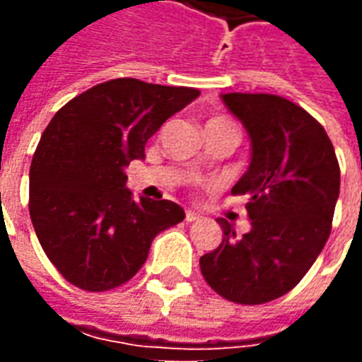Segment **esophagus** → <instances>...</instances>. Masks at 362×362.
<instances>
[{
    "instance_id": "34e87169",
    "label": "esophagus",
    "mask_w": 362,
    "mask_h": 362,
    "mask_svg": "<svg viewBox=\"0 0 362 362\" xmlns=\"http://www.w3.org/2000/svg\"><path fill=\"white\" fill-rule=\"evenodd\" d=\"M199 219H202V215H199V213L192 211V209H186V221H188V223H194V221H199Z\"/></svg>"
}]
</instances>
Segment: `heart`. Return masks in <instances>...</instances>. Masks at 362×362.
Listing matches in <instances>:
<instances>
[{"label":"heart","instance_id":"1","mask_svg":"<svg viewBox=\"0 0 362 362\" xmlns=\"http://www.w3.org/2000/svg\"><path fill=\"white\" fill-rule=\"evenodd\" d=\"M213 119H227V118H213ZM209 122H211V119H209Z\"/></svg>","mask_w":362,"mask_h":362}]
</instances>
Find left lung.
Returning a JSON list of instances; mask_svg holds the SVG:
<instances>
[{
	"label": "left lung",
	"mask_w": 362,
	"mask_h": 362,
	"mask_svg": "<svg viewBox=\"0 0 362 362\" xmlns=\"http://www.w3.org/2000/svg\"><path fill=\"white\" fill-rule=\"evenodd\" d=\"M223 103L252 139L248 170L235 196H250V233L227 219L223 243L199 258L207 285L230 303L264 304L298 285L332 233L339 163L318 119L287 98L227 93Z\"/></svg>",
	"instance_id": "obj_1"
}]
</instances>
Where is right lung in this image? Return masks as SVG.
I'll list each match as a JSON object with an SVG mask.
<instances>
[{
    "instance_id": "obj_1",
    "label": "right lung",
    "mask_w": 362,
    "mask_h": 362,
    "mask_svg": "<svg viewBox=\"0 0 362 362\" xmlns=\"http://www.w3.org/2000/svg\"><path fill=\"white\" fill-rule=\"evenodd\" d=\"M199 96L132 77L71 98L44 129L30 163L28 211L46 256L75 287L103 293L134 277L153 238L184 221L168 199L134 202L124 166Z\"/></svg>"
}]
</instances>
